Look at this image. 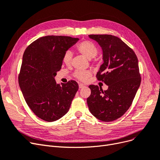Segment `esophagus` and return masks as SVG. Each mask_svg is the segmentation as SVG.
<instances>
[{
	"mask_svg": "<svg viewBox=\"0 0 160 160\" xmlns=\"http://www.w3.org/2000/svg\"><path fill=\"white\" fill-rule=\"evenodd\" d=\"M84 87H85V86H84V84H79V88H80V89H81V88H84Z\"/></svg>",
	"mask_w": 160,
	"mask_h": 160,
	"instance_id": "1",
	"label": "esophagus"
}]
</instances>
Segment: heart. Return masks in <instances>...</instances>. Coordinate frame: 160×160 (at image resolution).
Listing matches in <instances>:
<instances>
[{"mask_svg":"<svg viewBox=\"0 0 160 160\" xmlns=\"http://www.w3.org/2000/svg\"><path fill=\"white\" fill-rule=\"evenodd\" d=\"M77 50L88 58L95 57L98 52L97 47L90 41H84L79 43L77 45ZM72 52L68 50L64 53L62 57V62L67 66H69L72 62ZM90 75L91 72L88 70H76L74 73V78L81 82L87 81Z\"/></svg>","mask_w":160,"mask_h":160,"instance_id":"1","label":"heart"}]
</instances>
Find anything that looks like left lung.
Instances as JSON below:
<instances>
[{
    "label": "left lung",
    "instance_id": "1",
    "mask_svg": "<svg viewBox=\"0 0 160 160\" xmlns=\"http://www.w3.org/2000/svg\"><path fill=\"white\" fill-rule=\"evenodd\" d=\"M103 50V63L96 78L108 86L103 91L90 85L91 95L87 98L90 113L98 119L113 121L131 107L140 87L141 76L138 61L134 51L119 38L111 35H89Z\"/></svg>",
    "mask_w": 160,
    "mask_h": 160
}]
</instances>
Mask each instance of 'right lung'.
<instances>
[{
    "label": "right lung",
    "instance_id": "right-lung-1",
    "mask_svg": "<svg viewBox=\"0 0 160 160\" xmlns=\"http://www.w3.org/2000/svg\"><path fill=\"white\" fill-rule=\"evenodd\" d=\"M78 40L47 35L34 41L23 53L19 86L29 108L42 120L52 122L61 119L68 111L78 90L74 80L61 85L55 80L64 53Z\"/></svg>",
    "mask_w": 160,
    "mask_h": 160
}]
</instances>
